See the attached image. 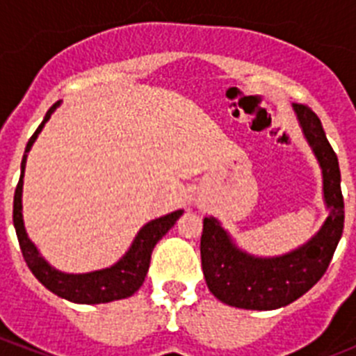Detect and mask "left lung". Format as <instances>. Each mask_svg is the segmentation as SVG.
Here are the masks:
<instances>
[{
    "instance_id": "1",
    "label": "left lung",
    "mask_w": 356,
    "mask_h": 356,
    "mask_svg": "<svg viewBox=\"0 0 356 356\" xmlns=\"http://www.w3.org/2000/svg\"><path fill=\"white\" fill-rule=\"evenodd\" d=\"M308 146L323 175V200L328 217L312 237L289 253L251 254L238 246L216 217L203 219L201 267L209 291L229 307L276 310L308 292L323 278L344 229L341 169L319 118L305 105H292Z\"/></svg>"
}]
</instances>
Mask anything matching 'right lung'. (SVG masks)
Instances as JSON below:
<instances>
[{"mask_svg": "<svg viewBox=\"0 0 356 356\" xmlns=\"http://www.w3.org/2000/svg\"><path fill=\"white\" fill-rule=\"evenodd\" d=\"M58 105H60V102L55 103L46 112L44 121L40 122L35 134L31 135V139L26 144V149H24L23 162H21V178H19V184L15 187L14 194V228L19 238V246H21L24 262L28 264L30 271L53 294L80 305H97L124 300V298H130L131 294H135L140 289V285L144 284V278H146L147 269H149L151 253L155 250L156 242L175 226V222L184 213V210H175V212L168 213V216L156 217L153 221L146 222L137 232L127 253L122 254L118 262L105 267V269L74 275V273L58 271L56 267H53L40 254L39 248L31 242V238L26 234V228H24L23 178L24 169H26L28 153H30L31 146H33L39 134L42 131L44 124L49 121V118H51Z\"/></svg>", "mask_w": 356, "mask_h": 356, "instance_id": "right-lung-1", "label": "right lung"}]
</instances>
